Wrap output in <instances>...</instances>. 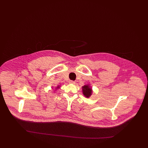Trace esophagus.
<instances>
[{
  "mask_svg": "<svg viewBox=\"0 0 148 148\" xmlns=\"http://www.w3.org/2000/svg\"><path fill=\"white\" fill-rule=\"evenodd\" d=\"M69 83H71V84H75V82L74 81H73V80H70L69 81Z\"/></svg>",
  "mask_w": 148,
  "mask_h": 148,
  "instance_id": "obj_1",
  "label": "esophagus"
}]
</instances>
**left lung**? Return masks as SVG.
<instances>
[{
    "mask_svg": "<svg viewBox=\"0 0 148 148\" xmlns=\"http://www.w3.org/2000/svg\"><path fill=\"white\" fill-rule=\"evenodd\" d=\"M83 94L87 98L90 96L92 94V89L89 87L88 85H84L83 86Z\"/></svg>",
    "mask_w": 148,
    "mask_h": 148,
    "instance_id": "8db88e82",
    "label": "left lung"
}]
</instances>
